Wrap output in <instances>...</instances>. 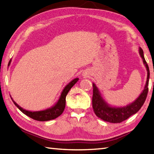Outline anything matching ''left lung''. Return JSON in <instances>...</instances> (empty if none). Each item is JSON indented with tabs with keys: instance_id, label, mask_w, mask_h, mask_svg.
Masks as SVG:
<instances>
[{
	"instance_id": "left-lung-1",
	"label": "left lung",
	"mask_w": 154,
	"mask_h": 154,
	"mask_svg": "<svg viewBox=\"0 0 154 154\" xmlns=\"http://www.w3.org/2000/svg\"><path fill=\"white\" fill-rule=\"evenodd\" d=\"M139 54L143 60L147 70V80L144 90L136 100L123 107H116L109 105L102 96L100 91L93 83V97H92V106L95 114L102 120L111 122V123H119L129 118L131 116L136 113L143 104L144 103L148 92V83L149 78V70L148 64L145 60L144 52L141 47H139Z\"/></svg>"
}]
</instances>
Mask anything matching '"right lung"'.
<instances>
[{
    "instance_id": "1",
    "label": "right lung",
    "mask_w": 154,
    "mask_h": 154,
    "mask_svg": "<svg viewBox=\"0 0 154 154\" xmlns=\"http://www.w3.org/2000/svg\"><path fill=\"white\" fill-rule=\"evenodd\" d=\"M10 63H11V60H10L8 66L10 65ZM78 80H79V78H74V79L72 80L70 82L68 83L66 86L64 88L62 92H61L59 100L56 102V103L53 105L51 107L45 109V110L39 111H30L26 110V109H23L22 107H21L20 106L17 104L16 102L13 100V99L12 97L11 99L13 103H14L16 107H18L23 114L28 116L30 118L38 121H51L57 118L58 117H59V116L63 113V112L64 110V108H65L66 95L70 89L72 88L74 85L78 81Z\"/></svg>"
}]
</instances>
